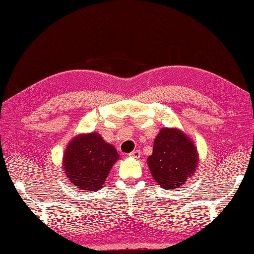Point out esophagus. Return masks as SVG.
Listing matches in <instances>:
<instances>
[{
    "label": "esophagus",
    "mask_w": 254,
    "mask_h": 254,
    "mask_svg": "<svg viewBox=\"0 0 254 254\" xmlns=\"http://www.w3.org/2000/svg\"><path fill=\"white\" fill-rule=\"evenodd\" d=\"M129 157H132V158H139L141 156V151L139 149L137 150H133L132 152H130V154L128 155Z\"/></svg>",
    "instance_id": "1"
}]
</instances>
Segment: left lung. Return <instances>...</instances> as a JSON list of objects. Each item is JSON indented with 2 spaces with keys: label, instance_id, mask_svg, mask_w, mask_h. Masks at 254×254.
<instances>
[{
  "label": "left lung",
  "instance_id": "1",
  "mask_svg": "<svg viewBox=\"0 0 254 254\" xmlns=\"http://www.w3.org/2000/svg\"><path fill=\"white\" fill-rule=\"evenodd\" d=\"M194 145L178 129L162 128L147 162L152 178L164 189L178 188L192 176L198 164Z\"/></svg>",
  "mask_w": 254,
  "mask_h": 254
}]
</instances>
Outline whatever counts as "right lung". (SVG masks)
<instances>
[{"mask_svg":"<svg viewBox=\"0 0 254 254\" xmlns=\"http://www.w3.org/2000/svg\"><path fill=\"white\" fill-rule=\"evenodd\" d=\"M118 152L96 132L76 137L64 154L67 178L80 190L97 191L104 186Z\"/></svg>","mask_w":254,"mask_h":254,"instance_id":"add662e5","label":"right lung"}]
</instances>
